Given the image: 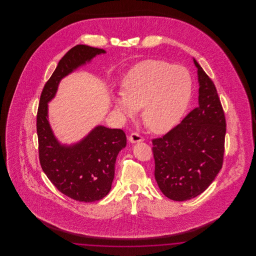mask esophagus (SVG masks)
<instances>
[{"label":"esophagus","mask_w":256,"mask_h":256,"mask_svg":"<svg viewBox=\"0 0 256 256\" xmlns=\"http://www.w3.org/2000/svg\"><path fill=\"white\" fill-rule=\"evenodd\" d=\"M128 140L132 142V143H138V142H142L144 141V138L137 132H132L130 134V136L128 137Z\"/></svg>","instance_id":"1"}]
</instances>
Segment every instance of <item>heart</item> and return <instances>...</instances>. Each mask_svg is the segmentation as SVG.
Returning a JSON list of instances; mask_svg holds the SVG:
<instances>
[{
    "label": "heart",
    "mask_w": 256,
    "mask_h": 256,
    "mask_svg": "<svg viewBox=\"0 0 256 256\" xmlns=\"http://www.w3.org/2000/svg\"><path fill=\"white\" fill-rule=\"evenodd\" d=\"M192 95V78L187 69L166 61L146 60L126 76L116 110L132 118L142 108V119L154 134H165L180 121Z\"/></svg>",
    "instance_id": "obj_1"
}]
</instances>
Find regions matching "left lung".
Segmentation results:
<instances>
[{
    "label": "left lung",
    "mask_w": 256,
    "mask_h": 256,
    "mask_svg": "<svg viewBox=\"0 0 256 256\" xmlns=\"http://www.w3.org/2000/svg\"><path fill=\"white\" fill-rule=\"evenodd\" d=\"M198 68V106L160 138L152 139L154 178L172 200H191L206 191L222 166L226 124L217 89Z\"/></svg>",
    "instance_id": "8db88e82"
}]
</instances>
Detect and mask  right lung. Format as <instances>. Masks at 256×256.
<instances>
[{
    "instance_id": "1",
    "label": "right lung",
    "mask_w": 256,
    "mask_h": 256,
    "mask_svg": "<svg viewBox=\"0 0 256 256\" xmlns=\"http://www.w3.org/2000/svg\"><path fill=\"white\" fill-rule=\"evenodd\" d=\"M104 52V50L86 45H76L68 50L44 86L37 110L41 168L60 192L82 202L100 200L110 193L116 158L126 145V136L122 130L98 126L80 142L61 145L50 126L48 102L64 76Z\"/></svg>"
}]
</instances>
